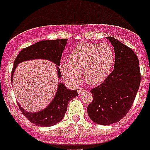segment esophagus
<instances>
[{
    "instance_id": "esophagus-1",
    "label": "esophagus",
    "mask_w": 150,
    "mask_h": 150,
    "mask_svg": "<svg viewBox=\"0 0 150 150\" xmlns=\"http://www.w3.org/2000/svg\"><path fill=\"white\" fill-rule=\"evenodd\" d=\"M77 91H78L79 95H82V94L85 92V89L84 88H79Z\"/></svg>"
}]
</instances>
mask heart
I'll use <instances>...</instances> for the list:
<instances>
[{
    "label": "heart",
    "mask_w": 150,
    "mask_h": 150,
    "mask_svg": "<svg viewBox=\"0 0 150 150\" xmlns=\"http://www.w3.org/2000/svg\"><path fill=\"white\" fill-rule=\"evenodd\" d=\"M69 63L60 64V71L65 81L77 84L83 72L85 81L95 85L103 82L111 74L115 63L113 49L107 43L82 42L72 50Z\"/></svg>",
    "instance_id": "1"
}]
</instances>
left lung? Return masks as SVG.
I'll return each mask as SVG.
<instances>
[{
	"label": "left lung",
	"mask_w": 150,
	"mask_h": 150,
	"mask_svg": "<svg viewBox=\"0 0 150 150\" xmlns=\"http://www.w3.org/2000/svg\"><path fill=\"white\" fill-rule=\"evenodd\" d=\"M115 53L114 70L105 81L92 89L93 100L87 114L94 122L108 125L125 116L139 87L140 69L136 53L113 37H107Z\"/></svg>",
	"instance_id": "obj_1"
}]
</instances>
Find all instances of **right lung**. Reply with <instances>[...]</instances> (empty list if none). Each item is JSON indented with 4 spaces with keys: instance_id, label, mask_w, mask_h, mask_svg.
<instances>
[{
    "instance_id": "add662e5",
    "label": "right lung",
    "mask_w": 150,
    "mask_h": 150,
    "mask_svg": "<svg viewBox=\"0 0 150 150\" xmlns=\"http://www.w3.org/2000/svg\"><path fill=\"white\" fill-rule=\"evenodd\" d=\"M67 39H56V40H44L35 43L21 50L17 56L14 63L11 72V81L14 73L19 63L31 59H46L56 64L58 78H61L60 70L59 69L60 64L61 56ZM76 96L78 93L76 90L68 89L63 83H59L54 98L47 107L37 112H28L18 103L19 108L28 120L33 124L42 127L52 126L59 122L64 117L69 100Z\"/></svg>"
}]
</instances>
